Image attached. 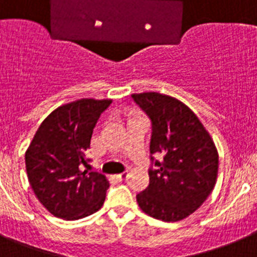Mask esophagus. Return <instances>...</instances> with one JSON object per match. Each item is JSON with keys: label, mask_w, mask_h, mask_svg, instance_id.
I'll list each match as a JSON object with an SVG mask.
<instances>
[{"label": "esophagus", "mask_w": 257, "mask_h": 257, "mask_svg": "<svg viewBox=\"0 0 257 257\" xmlns=\"http://www.w3.org/2000/svg\"><path fill=\"white\" fill-rule=\"evenodd\" d=\"M116 179L119 180V181H122V180H126L127 177H128V173L127 172H124V173H120V175H116L115 176Z\"/></svg>", "instance_id": "34e87169"}]
</instances>
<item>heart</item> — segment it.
Segmentation results:
<instances>
[{"instance_id": "heart-1", "label": "heart", "mask_w": 257, "mask_h": 257, "mask_svg": "<svg viewBox=\"0 0 257 257\" xmlns=\"http://www.w3.org/2000/svg\"><path fill=\"white\" fill-rule=\"evenodd\" d=\"M135 118H143V115L141 113H137V111H133V113L128 114V120L135 119Z\"/></svg>"}]
</instances>
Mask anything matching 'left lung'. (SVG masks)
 I'll use <instances>...</instances> for the list:
<instances>
[{"label": "left lung", "mask_w": 257, "mask_h": 257, "mask_svg": "<svg viewBox=\"0 0 257 257\" xmlns=\"http://www.w3.org/2000/svg\"><path fill=\"white\" fill-rule=\"evenodd\" d=\"M152 120L150 151L162 154L150 171V185L137 196L143 213L179 222L196 211L213 192L219 156L198 116L180 99L158 92L131 94Z\"/></svg>", "instance_id": "1"}]
</instances>
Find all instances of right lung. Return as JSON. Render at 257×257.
Here are the masks:
<instances>
[{
  "label": "right lung",
  "instance_id": "1",
  "mask_svg": "<svg viewBox=\"0 0 257 257\" xmlns=\"http://www.w3.org/2000/svg\"><path fill=\"white\" fill-rule=\"evenodd\" d=\"M113 99L81 98L64 103L40 123L25 154L31 189L52 215L76 220L98 211L109 181L88 164L93 128Z\"/></svg>",
  "mask_w": 257,
  "mask_h": 257
}]
</instances>
